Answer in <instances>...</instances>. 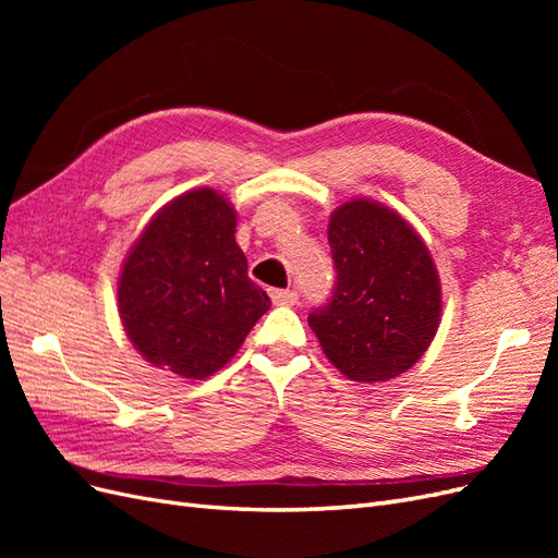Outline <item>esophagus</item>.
I'll return each instance as SVG.
<instances>
[{"instance_id": "esophagus-1", "label": "esophagus", "mask_w": 558, "mask_h": 558, "mask_svg": "<svg viewBox=\"0 0 558 558\" xmlns=\"http://www.w3.org/2000/svg\"><path fill=\"white\" fill-rule=\"evenodd\" d=\"M269 298H272L275 305H286V307H291L298 302V293L289 289H272L269 291Z\"/></svg>"}]
</instances>
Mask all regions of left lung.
<instances>
[{"label": "left lung", "instance_id": "8db88e82", "mask_svg": "<svg viewBox=\"0 0 558 558\" xmlns=\"http://www.w3.org/2000/svg\"><path fill=\"white\" fill-rule=\"evenodd\" d=\"M328 242L332 298L307 318L320 349L353 381L408 373L440 326L442 291L430 251L398 211L361 197L332 211Z\"/></svg>", "mask_w": 558, "mask_h": 558}]
</instances>
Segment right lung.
I'll list each match as a JSON object with an SVG mask.
<instances>
[{
	"label": "right lung",
	"instance_id": "add662e5",
	"mask_svg": "<svg viewBox=\"0 0 558 558\" xmlns=\"http://www.w3.org/2000/svg\"><path fill=\"white\" fill-rule=\"evenodd\" d=\"M230 202L197 189L165 205L134 242L118 279V312L142 356L185 379L221 369L269 298L248 279Z\"/></svg>",
	"mask_w": 558,
	"mask_h": 558
}]
</instances>
